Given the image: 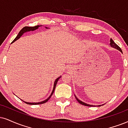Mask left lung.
Wrapping results in <instances>:
<instances>
[{"mask_svg":"<svg viewBox=\"0 0 128 128\" xmlns=\"http://www.w3.org/2000/svg\"><path fill=\"white\" fill-rule=\"evenodd\" d=\"M110 46H111L112 47H113V48H116V49L118 50H119V51H120V52H122V50H121V48H120V47H119V46H118L117 44H116L115 43V42H113V40L112 38H110ZM75 98H76V100L78 101V102H80V104H82V105H84V106H90V107H92V106H98V107H99V106H101V105L94 106V105L88 104H86V102H82V101H81L80 100H79V99L76 97V96H75ZM102 105H104V104H102Z\"/></svg>","mask_w":128,"mask_h":128,"instance_id":"1","label":"left lung"}]
</instances>
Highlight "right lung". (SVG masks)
Here are the masks:
<instances>
[{"label": "right lung", "mask_w": 128, "mask_h": 128, "mask_svg": "<svg viewBox=\"0 0 128 128\" xmlns=\"http://www.w3.org/2000/svg\"><path fill=\"white\" fill-rule=\"evenodd\" d=\"M25 26V27H24L21 30H20V32L18 33V36H16V38L15 39H14V41L13 42H12V43H13L14 42H15V41H16L17 40H18L19 38H20L24 34L25 32H29V31H34V30H37V29H38V27H40V26ZM46 28H48L47 27H46ZM11 43V44H12ZM60 77H61V76H59V77H58V78L56 79V80H55L54 81V86H53V91H52V93H51V94H50V96H49V97H48V98H47V99H46L45 100H44V101H42V102H25V101H24V100H21L22 101H23L24 102H26V104H30V105H37V104H43V103H45V102H46L47 101H48V100H49L50 99V98L52 97V94H53V92H54V90H55V88H56V84H57V82H58V80H59V78H60Z\"/></svg>", "instance_id": "add662e5"}]
</instances>
